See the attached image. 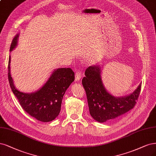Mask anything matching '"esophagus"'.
<instances>
[{
	"mask_svg": "<svg viewBox=\"0 0 156 156\" xmlns=\"http://www.w3.org/2000/svg\"><path fill=\"white\" fill-rule=\"evenodd\" d=\"M81 76H82V73H81V72L80 71H77L76 73V81H79V80L81 79Z\"/></svg>",
	"mask_w": 156,
	"mask_h": 156,
	"instance_id": "esophagus-1",
	"label": "esophagus"
}]
</instances>
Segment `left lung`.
<instances>
[{
  "mask_svg": "<svg viewBox=\"0 0 156 156\" xmlns=\"http://www.w3.org/2000/svg\"><path fill=\"white\" fill-rule=\"evenodd\" d=\"M82 84L87 94L90 114L99 122L119 117L135 106L141 92V84L126 97L115 98L105 90L101 79V68L90 66L85 71Z\"/></svg>",
  "mask_w": 156,
  "mask_h": 156,
  "instance_id": "8db88e82",
  "label": "left lung"
}]
</instances>
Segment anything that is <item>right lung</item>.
<instances>
[{"instance_id":"add662e5","label":"right lung","mask_w":156,"mask_h":156,"mask_svg":"<svg viewBox=\"0 0 156 156\" xmlns=\"http://www.w3.org/2000/svg\"><path fill=\"white\" fill-rule=\"evenodd\" d=\"M19 35L12 41L10 51L17 45ZM74 72L69 68H58L53 72L46 84L35 93L26 94L15 88L10 75V57L8 62V80L12 92L20 106L29 115L42 122L54 120L61 111L63 95L74 81Z\"/></svg>"}]
</instances>
